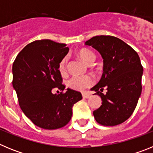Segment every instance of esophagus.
I'll list each match as a JSON object with an SVG mask.
<instances>
[{"label": "esophagus", "mask_w": 153, "mask_h": 153, "mask_svg": "<svg viewBox=\"0 0 153 153\" xmlns=\"http://www.w3.org/2000/svg\"><path fill=\"white\" fill-rule=\"evenodd\" d=\"M82 95H83V98H90V93H82Z\"/></svg>", "instance_id": "obj_1"}]
</instances>
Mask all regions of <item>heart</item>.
I'll return each instance as SVG.
<instances>
[{
	"mask_svg": "<svg viewBox=\"0 0 153 153\" xmlns=\"http://www.w3.org/2000/svg\"><path fill=\"white\" fill-rule=\"evenodd\" d=\"M79 57L85 62V63L91 64L94 62L96 59L95 53L89 49H82L78 53ZM67 57L65 56L60 60L58 65V70L61 74H65L67 72ZM93 83V79L91 76H74L70 78L67 82L69 87L73 90H83L86 87L91 86Z\"/></svg>",
	"mask_w": 153,
	"mask_h": 153,
	"instance_id": "b5f03b06",
	"label": "heart"
}]
</instances>
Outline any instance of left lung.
<instances>
[{"mask_svg":"<svg viewBox=\"0 0 153 153\" xmlns=\"http://www.w3.org/2000/svg\"><path fill=\"white\" fill-rule=\"evenodd\" d=\"M97 50L103 59V73L92 90L102 99V105L93 111L98 123L113 126L131 117L142 92L143 67L132 47L113 36H96L85 43ZM104 88L107 93H102Z\"/></svg>","mask_w":153,"mask_h":153,"instance_id":"left-lung-1","label":"left lung"}]
</instances>
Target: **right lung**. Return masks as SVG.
<instances>
[{"label":"right lung","mask_w":153,"mask_h":153,"mask_svg":"<svg viewBox=\"0 0 153 153\" xmlns=\"http://www.w3.org/2000/svg\"><path fill=\"white\" fill-rule=\"evenodd\" d=\"M51 40H35L19 53L13 63V87L19 106L37 126L45 129L61 128L70 122L73 106L82 94L62 83L58 70L68 47ZM56 90L60 94H53Z\"/></svg>","instance_id":"1"}]
</instances>
